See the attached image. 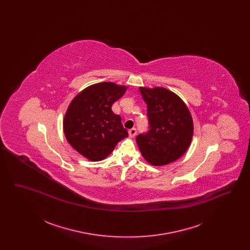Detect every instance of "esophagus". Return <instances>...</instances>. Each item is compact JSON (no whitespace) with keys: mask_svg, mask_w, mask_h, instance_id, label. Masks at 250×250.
Here are the masks:
<instances>
[{"mask_svg":"<svg viewBox=\"0 0 250 250\" xmlns=\"http://www.w3.org/2000/svg\"><path fill=\"white\" fill-rule=\"evenodd\" d=\"M128 134H129V136L130 137H135L136 136V134H137V129L136 128H131V129H129L128 130Z\"/></svg>","mask_w":250,"mask_h":250,"instance_id":"esophagus-1","label":"esophagus"}]
</instances>
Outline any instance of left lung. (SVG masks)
Here are the masks:
<instances>
[{"label": "left lung", "instance_id": "obj_1", "mask_svg": "<svg viewBox=\"0 0 250 250\" xmlns=\"http://www.w3.org/2000/svg\"><path fill=\"white\" fill-rule=\"evenodd\" d=\"M147 104L149 131L136 138L144 159L153 166L174 162L184 155L193 137V120L185 102L162 88L140 87Z\"/></svg>", "mask_w": 250, "mask_h": 250}]
</instances>
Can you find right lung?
<instances>
[{
	"instance_id": "1",
	"label": "right lung",
	"mask_w": 250,
	"mask_h": 250,
	"mask_svg": "<svg viewBox=\"0 0 250 250\" xmlns=\"http://www.w3.org/2000/svg\"><path fill=\"white\" fill-rule=\"evenodd\" d=\"M126 89L113 83L93 84L76 95L67 107L62 122L65 138L87 159L103 160L128 136L121 117L111 110Z\"/></svg>"
}]
</instances>
